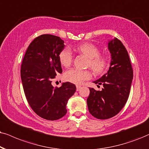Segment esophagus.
I'll list each match as a JSON object with an SVG mask.
<instances>
[{"label": "esophagus", "instance_id": "1", "mask_svg": "<svg viewBox=\"0 0 149 149\" xmlns=\"http://www.w3.org/2000/svg\"><path fill=\"white\" fill-rule=\"evenodd\" d=\"M81 88H82V86H81L80 85H76V90H77V91H79V90H80Z\"/></svg>", "mask_w": 149, "mask_h": 149}]
</instances>
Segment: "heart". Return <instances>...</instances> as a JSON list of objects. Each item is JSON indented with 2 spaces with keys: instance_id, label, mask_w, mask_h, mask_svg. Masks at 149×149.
<instances>
[{
  "instance_id": "heart-1",
  "label": "heart",
  "mask_w": 149,
  "mask_h": 149,
  "mask_svg": "<svg viewBox=\"0 0 149 149\" xmlns=\"http://www.w3.org/2000/svg\"><path fill=\"white\" fill-rule=\"evenodd\" d=\"M77 50L88 58L87 66L96 74L105 72L109 66V60L107 56L100 54V49L97 46L90 42H86L79 45ZM59 61L63 67H67L73 62V54L68 47L64 48L59 54ZM91 71L88 70H79L70 69L63 74L64 80L67 82L76 84H82L84 81L91 79Z\"/></svg>"
}]
</instances>
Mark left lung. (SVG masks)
Here are the masks:
<instances>
[{"mask_svg":"<svg viewBox=\"0 0 149 149\" xmlns=\"http://www.w3.org/2000/svg\"><path fill=\"white\" fill-rule=\"evenodd\" d=\"M109 49L111 63L108 72L93 82L102 84L103 88L101 91L89 88L86 100L90 113L100 120L112 118L122 110L129 97L133 76L129 54L121 41L117 38L110 41Z\"/></svg>","mask_w":149,"mask_h":149,"instance_id":"obj_1","label":"left lung"}]
</instances>
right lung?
Returning <instances> with one entry per match:
<instances>
[{
  "label": "right lung",
  "instance_id": "1",
  "mask_svg": "<svg viewBox=\"0 0 149 149\" xmlns=\"http://www.w3.org/2000/svg\"><path fill=\"white\" fill-rule=\"evenodd\" d=\"M65 47L60 37L42 34L28 47L22 60L20 76L26 98L32 110L41 118L56 120L67 113L66 105L76 92L74 84L52 86V80L63 72L59 54Z\"/></svg>",
  "mask_w": 149,
  "mask_h": 149
}]
</instances>
